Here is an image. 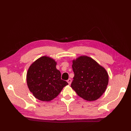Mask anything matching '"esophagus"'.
Listing matches in <instances>:
<instances>
[{
	"mask_svg": "<svg viewBox=\"0 0 131 131\" xmlns=\"http://www.w3.org/2000/svg\"><path fill=\"white\" fill-rule=\"evenodd\" d=\"M67 82H68V83L70 85L71 84V79H68L67 80Z\"/></svg>",
	"mask_w": 131,
	"mask_h": 131,
	"instance_id": "esophagus-1",
	"label": "esophagus"
}]
</instances>
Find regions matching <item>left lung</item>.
<instances>
[{
    "mask_svg": "<svg viewBox=\"0 0 131 131\" xmlns=\"http://www.w3.org/2000/svg\"><path fill=\"white\" fill-rule=\"evenodd\" d=\"M72 67L74 75L71 87L78 95L88 101L99 99L108 83L105 69L86 56L73 60Z\"/></svg>",
    "mask_w": 131,
    "mask_h": 131,
    "instance_id": "8db88e82",
    "label": "left lung"
}]
</instances>
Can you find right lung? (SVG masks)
Segmentation results:
<instances>
[{"label": "right lung", "mask_w": 131, "mask_h": 131, "mask_svg": "<svg viewBox=\"0 0 131 131\" xmlns=\"http://www.w3.org/2000/svg\"><path fill=\"white\" fill-rule=\"evenodd\" d=\"M57 62L46 56L40 58L29 67L27 84L33 95L41 101L49 102L57 97L68 83L61 79Z\"/></svg>", "instance_id": "right-lung-1"}]
</instances>
